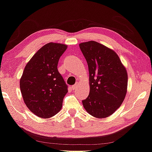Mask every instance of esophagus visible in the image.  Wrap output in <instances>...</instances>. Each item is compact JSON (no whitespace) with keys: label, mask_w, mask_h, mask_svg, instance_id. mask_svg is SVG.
I'll use <instances>...</instances> for the list:
<instances>
[{"label":"esophagus","mask_w":152,"mask_h":152,"mask_svg":"<svg viewBox=\"0 0 152 152\" xmlns=\"http://www.w3.org/2000/svg\"><path fill=\"white\" fill-rule=\"evenodd\" d=\"M78 87H79V85H78V83H77L76 84H75V85H74L72 86V89H73V90H76V89H78Z\"/></svg>","instance_id":"esophagus-1"}]
</instances>
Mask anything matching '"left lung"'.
Masks as SVG:
<instances>
[{"instance_id":"1","label":"left lung","mask_w":152,"mask_h":152,"mask_svg":"<svg viewBox=\"0 0 152 152\" xmlns=\"http://www.w3.org/2000/svg\"><path fill=\"white\" fill-rule=\"evenodd\" d=\"M89 72L90 92L83 99L91 115L104 118L112 115L123 102L127 92L128 74L113 50L94 41L79 44Z\"/></svg>"}]
</instances>
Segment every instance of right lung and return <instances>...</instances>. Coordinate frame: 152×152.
Wrapping results in <instances>:
<instances>
[{
  "mask_svg": "<svg viewBox=\"0 0 152 152\" xmlns=\"http://www.w3.org/2000/svg\"><path fill=\"white\" fill-rule=\"evenodd\" d=\"M67 46L48 43L34 54L20 78V87L28 109L42 118H49L61 109L67 85L58 72V60Z\"/></svg>",
  "mask_w": 152,
  "mask_h": 152,
  "instance_id": "right-lung-1",
  "label": "right lung"
}]
</instances>
